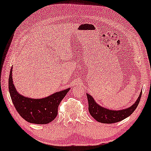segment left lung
<instances>
[{
	"label": "left lung",
	"mask_w": 151,
	"mask_h": 151,
	"mask_svg": "<svg viewBox=\"0 0 151 151\" xmlns=\"http://www.w3.org/2000/svg\"><path fill=\"white\" fill-rule=\"evenodd\" d=\"M142 92H141L135 103L130 108L122 110H110L100 106L95 102L93 98L89 94H86L88 102V111L91 115L93 117L96 121L105 124H112V123L118 122L130 116L137 108L138 105L141 100Z\"/></svg>",
	"instance_id": "1"
}]
</instances>
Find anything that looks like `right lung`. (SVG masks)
<instances>
[{"instance_id":"add662e5","label":"right lung","mask_w":151,"mask_h":151,"mask_svg":"<svg viewBox=\"0 0 151 151\" xmlns=\"http://www.w3.org/2000/svg\"><path fill=\"white\" fill-rule=\"evenodd\" d=\"M8 88L12 101L19 115L28 122L46 124L55 119L58 109L70 88L56 92L51 96L41 99L26 98L17 93L12 81V68L9 76Z\"/></svg>"}]
</instances>
